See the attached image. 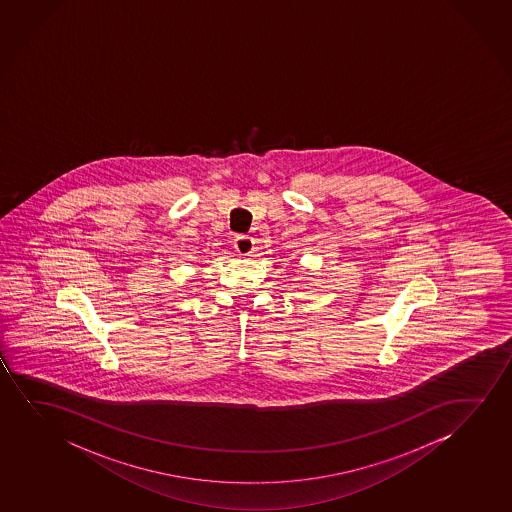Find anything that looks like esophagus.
Returning a JSON list of instances; mask_svg holds the SVG:
<instances>
[{"label": "esophagus", "instance_id": "34e87169", "mask_svg": "<svg viewBox=\"0 0 512 512\" xmlns=\"http://www.w3.org/2000/svg\"><path fill=\"white\" fill-rule=\"evenodd\" d=\"M234 248L239 255H250L253 252V239L250 236H238L234 239Z\"/></svg>", "mask_w": 512, "mask_h": 512}]
</instances>
